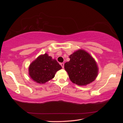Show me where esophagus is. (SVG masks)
<instances>
[{
  "instance_id": "1",
  "label": "esophagus",
  "mask_w": 123,
  "mask_h": 123,
  "mask_svg": "<svg viewBox=\"0 0 123 123\" xmlns=\"http://www.w3.org/2000/svg\"><path fill=\"white\" fill-rule=\"evenodd\" d=\"M61 66H62V68H64V63H61Z\"/></svg>"
}]
</instances>
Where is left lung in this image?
I'll use <instances>...</instances> for the list:
<instances>
[{
    "label": "left lung",
    "mask_w": 123,
    "mask_h": 123,
    "mask_svg": "<svg viewBox=\"0 0 123 123\" xmlns=\"http://www.w3.org/2000/svg\"><path fill=\"white\" fill-rule=\"evenodd\" d=\"M70 61L64 64L71 81L79 86H86L95 80L99 68L96 61L88 52L79 49L69 56Z\"/></svg>",
    "instance_id": "8db88e82"
}]
</instances>
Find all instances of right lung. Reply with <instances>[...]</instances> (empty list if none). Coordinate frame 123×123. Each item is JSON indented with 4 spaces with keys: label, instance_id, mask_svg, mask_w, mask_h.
<instances>
[{
    "label": "right lung",
    "instance_id": "right-lung-1",
    "mask_svg": "<svg viewBox=\"0 0 123 123\" xmlns=\"http://www.w3.org/2000/svg\"><path fill=\"white\" fill-rule=\"evenodd\" d=\"M29 75L38 84H45L55 76L58 70L62 69L55 59L47 53L38 56L29 66Z\"/></svg>",
    "mask_w": 123,
    "mask_h": 123
}]
</instances>
